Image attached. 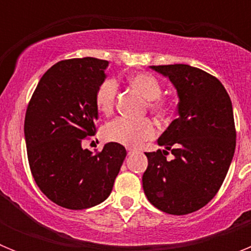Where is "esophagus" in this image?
Masks as SVG:
<instances>
[{"label":"esophagus","mask_w":251,"mask_h":251,"mask_svg":"<svg viewBox=\"0 0 251 251\" xmlns=\"http://www.w3.org/2000/svg\"><path fill=\"white\" fill-rule=\"evenodd\" d=\"M127 151H128V154H130V153H133V152H134V148H130V147H128V148H127Z\"/></svg>","instance_id":"34e87169"}]
</instances>
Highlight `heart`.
Instances as JSON below:
<instances>
[{"instance_id":"b5f03b06","label":"heart","mask_w":251,"mask_h":251,"mask_svg":"<svg viewBox=\"0 0 251 251\" xmlns=\"http://www.w3.org/2000/svg\"><path fill=\"white\" fill-rule=\"evenodd\" d=\"M130 85L148 101V108L158 117L168 112V105L161 99L162 86L152 74L138 73L128 77ZM118 93V84L114 79H105L99 84L95 92V106L104 115H109L114 109L115 98ZM156 126L150 119L130 121L127 118H117L105 124L103 129L104 138L108 142H114L128 147H138L143 142L156 136Z\"/></svg>"}]
</instances>
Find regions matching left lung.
I'll return each mask as SVG.
<instances>
[{
  "instance_id": "1",
  "label": "left lung",
  "mask_w": 251,
  "mask_h": 251,
  "mask_svg": "<svg viewBox=\"0 0 251 251\" xmlns=\"http://www.w3.org/2000/svg\"><path fill=\"white\" fill-rule=\"evenodd\" d=\"M151 68L172 81L179 101L178 117L158 138L165 150L146 153L143 190L161 211L191 214L214 199L234 157L231 100L220 80L201 69L185 64ZM168 151L174 154L171 161Z\"/></svg>"
}]
</instances>
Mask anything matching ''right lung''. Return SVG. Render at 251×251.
<instances>
[{
  "mask_svg": "<svg viewBox=\"0 0 251 251\" xmlns=\"http://www.w3.org/2000/svg\"><path fill=\"white\" fill-rule=\"evenodd\" d=\"M106 66L95 57L61 60L40 79L26 109L31 174L49 200L69 210L103 202L127 156L114 142L97 153L81 146L97 133L95 92Z\"/></svg>",
  "mask_w": 251,
  "mask_h": 251,
  "instance_id": "obj_1",
  "label": "right lung"
}]
</instances>
